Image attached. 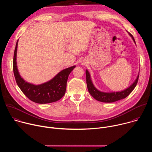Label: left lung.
<instances>
[{"label": "left lung", "instance_id": "left-lung-1", "mask_svg": "<svg viewBox=\"0 0 152 152\" xmlns=\"http://www.w3.org/2000/svg\"><path fill=\"white\" fill-rule=\"evenodd\" d=\"M129 35H131V37L132 38L134 41L135 43L133 35H131V34H129ZM138 77H139V75L138 76L135 82L132 84V85H131L129 88H127V89L123 91H119V92H113V93H104V92H101L96 88L93 83H92V81L90 77V75L88 71L87 70H86V84H87V88L90 94L96 100L102 102H105V103L114 102L119 100L124 99L127 96H128L131 93V92L134 90V89L138 83Z\"/></svg>", "mask_w": 152, "mask_h": 152}]
</instances>
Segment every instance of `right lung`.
Returning a JSON list of instances; mask_svg holds the SVG:
<instances>
[{"instance_id":"right-lung-1","label":"right lung","mask_w":152,"mask_h":152,"mask_svg":"<svg viewBox=\"0 0 152 152\" xmlns=\"http://www.w3.org/2000/svg\"><path fill=\"white\" fill-rule=\"evenodd\" d=\"M18 41L14 53L13 72L17 85L23 94L31 100L37 103H49L61 99L66 93L67 82L71 72L75 66L60 72L52 79L41 85H35L26 82L22 78L17 70L16 55Z\"/></svg>"}]
</instances>
